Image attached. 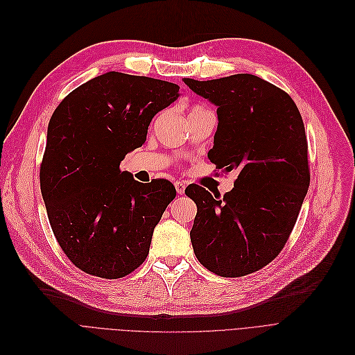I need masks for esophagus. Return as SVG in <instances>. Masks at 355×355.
<instances>
[{"label": "esophagus", "instance_id": "1", "mask_svg": "<svg viewBox=\"0 0 355 355\" xmlns=\"http://www.w3.org/2000/svg\"><path fill=\"white\" fill-rule=\"evenodd\" d=\"M175 188H176V192L178 195H183L184 193V189H187V184H184L183 182H175Z\"/></svg>", "mask_w": 355, "mask_h": 355}]
</instances>
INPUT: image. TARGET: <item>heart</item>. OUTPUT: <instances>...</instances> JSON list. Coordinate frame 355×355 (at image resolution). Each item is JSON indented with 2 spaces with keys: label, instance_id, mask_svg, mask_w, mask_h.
Returning a JSON list of instances; mask_svg holds the SVG:
<instances>
[{
  "label": "heart",
  "instance_id": "1",
  "mask_svg": "<svg viewBox=\"0 0 355 355\" xmlns=\"http://www.w3.org/2000/svg\"><path fill=\"white\" fill-rule=\"evenodd\" d=\"M202 112H208V110H205L204 107H193L192 110H191V114L189 115H196V114H202Z\"/></svg>",
  "mask_w": 355,
  "mask_h": 355
}]
</instances>
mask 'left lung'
Segmentation results:
<instances>
[{"label": "left lung", "mask_w": 355, "mask_h": 355, "mask_svg": "<svg viewBox=\"0 0 355 355\" xmlns=\"http://www.w3.org/2000/svg\"><path fill=\"white\" fill-rule=\"evenodd\" d=\"M183 82L216 107L209 160L239 173L224 198L198 184L184 191L198 208L191 230L195 256L223 277L257 272L284 247L308 193L300 112L288 94L256 75Z\"/></svg>", "instance_id": "8db88e82"}]
</instances>
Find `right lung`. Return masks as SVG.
I'll list each match as a JSON object with an SVG mask.
<instances>
[{"label":"right lung","instance_id":"add662e5","mask_svg":"<svg viewBox=\"0 0 355 355\" xmlns=\"http://www.w3.org/2000/svg\"><path fill=\"white\" fill-rule=\"evenodd\" d=\"M179 96L176 83L107 72L73 89L50 118L42 196L59 245L82 272L118 279L146 260L176 189L164 179L143 184L120 164Z\"/></svg>","mask_w":355,"mask_h":355}]
</instances>
